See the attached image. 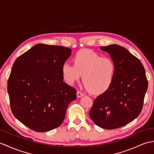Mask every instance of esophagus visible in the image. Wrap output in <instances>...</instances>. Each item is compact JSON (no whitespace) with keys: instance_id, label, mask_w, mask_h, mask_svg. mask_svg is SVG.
I'll list each match as a JSON object with an SVG mask.
<instances>
[{"instance_id":"esophagus-1","label":"esophagus","mask_w":154,"mask_h":154,"mask_svg":"<svg viewBox=\"0 0 154 154\" xmlns=\"http://www.w3.org/2000/svg\"><path fill=\"white\" fill-rule=\"evenodd\" d=\"M83 96H84V94L83 93L80 92V91H77V97L78 98H81V97H82Z\"/></svg>"}]
</instances>
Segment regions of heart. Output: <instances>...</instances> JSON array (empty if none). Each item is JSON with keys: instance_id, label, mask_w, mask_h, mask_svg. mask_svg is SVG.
Segmentation results:
<instances>
[{"instance_id": "heart-1", "label": "heart", "mask_w": 154, "mask_h": 154, "mask_svg": "<svg viewBox=\"0 0 154 154\" xmlns=\"http://www.w3.org/2000/svg\"><path fill=\"white\" fill-rule=\"evenodd\" d=\"M74 64L65 62L61 71L65 82L69 85L78 81L83 75V82L91 93L99 94L112 85L116 75V65L109 57H102L91 50H81L75 55Z\"/></svg>"}]
</instances>
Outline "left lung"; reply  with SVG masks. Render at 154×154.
Returning a JSON list of instances; mask_svg holds the SVG:
<instances>
[{
	"mask_svg": "<svg viewBox=\"0 0 154 154\" xmlns=\"http://www.w3.org/2000/svg\"><path fill=\"white\" fill-rule=\"evenodd\" d=\"M116 65L112 85L94 99L89 116L102 128L126 126L138 116L148 89L145 69L141 61L125 48L113 44L101 46Z\"/></svg>",
	"mask_w": 154,
	"mask_h": 154,
	"instance_id": "8db88e82",
	"label": "left lung"
}]
</instances>
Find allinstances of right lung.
Segmentation results:
<instances>
[{
  "instance_id": "add662e5",
  "label": "right lung",
  "mask_w": 154,
  "mask_h": 154,
  "mask_svg": "<svg viewBox=\"0 0 154 154\" xmlns=\"http://www.w3.org/2000/svg\"><path fill=\"white\" fill-rule=\"evenodd\" d=\"M69 48L39 44L13 64L7 90L11 110L20 122L36 132L60 126L76 89L63 81L61 67Z\"/></svg>"
}]
</instances>
